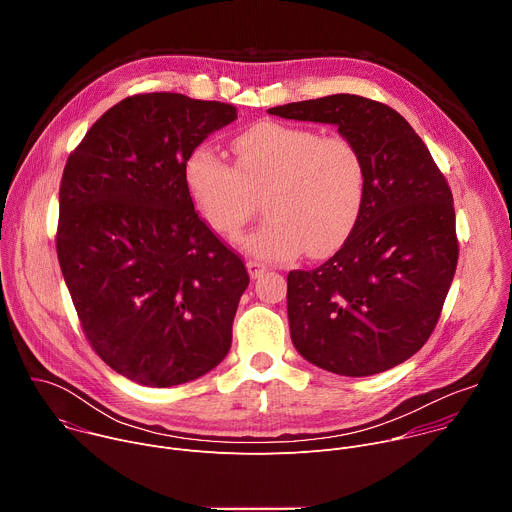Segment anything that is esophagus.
<instances>
[{
	"instance_id": "1",
	"label": "esophagus",
	"mask_w": 512,
	"mask_h": 512,
	"mask_svg": "<svg viewBox=\"0 0 512 512\" xmlns=\"http://www.w3.org/2000/svg\"><path fill=\"white\" fill-rule=\"evenodd\" d=\"M247 269H249V275L253 277V279H257V277H261L265 271H267V265L265 263H261V261H247Z\"/></svg>"
}]
</instances>
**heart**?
Masks as SVG:
<instances>
[{"label":"heart","mask_w":512,"mask_h":512,"mask_svg":"<svg viewBox=\"0 0 512 512\" xmlns=\"http://www.w3.org/2000/svg\"><path fill=\"white\" fill-rule=\"evenodd\" d=\"M231 148L237 166L206 145L184 162L186 190L216 235L237 237L255 214V196L265 194L269 218L245 239L259 259L322 257L350 237L367 200V162L352 139L259 121Z\"/></svg>","instance_id":"b5f03b06"}]
</instances>
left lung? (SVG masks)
Masks as SVG:
<instances>
[{
	"label": "left lung",
	"instance_id": "8db88e82",
	"mask_svg": "<svg viewBox=\"0 0 512 512\" xmlns=\"http://www.w3.org/2000/svg\"><path fill=\"white\" fill-rule=\"evenodd\" d=\"M332 123L367 162V200L344 245L287 273L291 340L316 367L369 377L413 356L435 330L458 265L454 198L427 145L395 109L330 95L269 109Z\"/></svg>",
	"mask_w": 512,
	"mask_h": 512
}]
</instances>
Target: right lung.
<instances>
[{
  "instance_id": "obj_1",
  "label": "right lung",
  "mask_w": 512,
  "mask_h": 512,
  "mask_svg": "<svg viewBox=\"0 0 512 512\" xmlns=\"http://www.w3.org/2000/svg\"><path fill=\"white\" fill-rule=\"evenodd\" d=\"M237 107L141 93L103 113L66 160L56 255L81 328L109 367L174 387L221 362L249 273L194 210L188 154Z\"/></svg>"
}]
</instances>
